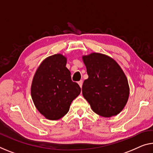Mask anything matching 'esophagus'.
<instances>
[{
  "mask_svg": "<svg viewBox=\"0 0 153 153\" xmlns=\"http://www.w3.org/2000/svg\"><path fill=\"white\" fill-rule=\"evenodd\" d=\"M77 83H78L79 86H80L81 88H82V84H83V81H82V80H79L78 82H77Z\"/></svg>",
  "mask_w": 153,
  "mask_h": 153,
  "instance_id": "1",
  "label": "esophagus"
}]
</instances>
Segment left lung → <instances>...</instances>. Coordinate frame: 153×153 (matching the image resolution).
<instances>
[{"instance_id": "obj_1", "label": "left lung", "mask_w": 153, "mask_h": 153, "mask_svg": "<svg viewBox=\"0 0 153 153\" xmlns=\"http://www.w3.org/2000/svg\"><path fill=\"white\" fill-rule=\"evenodd\" d=\"M88 78L84 81L82 94L94 112L103 117L119 114L129 95L124 72L114 60L99 53L84 56Z\"/></svg>"}]
</instances>
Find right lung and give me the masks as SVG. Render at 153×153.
Returning a JSON list of instances; mask_svg holds the SVG:
<instances>
[{
	"instance_id": "1",
	"label": "right lung",
	"mask_w": 153,
	"mask_h": 153,
	"mask_svg": "<svg viewBox=\"0 0 153 153\" xmlns=\"http://www.w3.org/2000/svg\"><path fill=\"white\" fill-rule=\"evenodd\" d=\"M67 59L62 54L48 57L41 63L34 76L31 96L35 107L47 119L58 120L69 110L81 88L71 80L66 67Z\"/></svg>"
}]
</instances>
